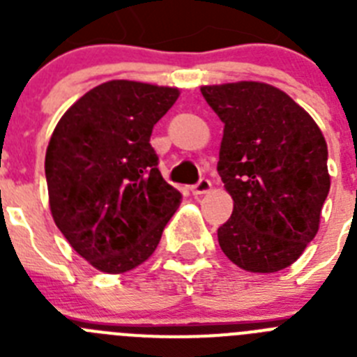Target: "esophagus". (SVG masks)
Returning a JSON list of instances; mask_svg holds the SVG:
<instances>
[{"mask_svg": "<svg viewBox=\"0 0 357 357\" xmlns=\"http://www.w3.org/2000/svg\"><path fill=\"white\" fill-rule=\"evenodd\" d=\"M209 189H211V181L209 178H206V176H202L200 181L191 188V191H193V195H204L207 193Z\"/></svg>", "mask_w": 357, "mask_h": 357, "instance_id": "esophagus-1", "label": "esophagus"}]
</instances>
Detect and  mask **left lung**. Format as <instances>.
Masks as SVG:
<instances>
[{
	"mask_svg": "<svg viewBox=\"0 0 357 357\" xmlns=\"http://www.w3.org/2000/svg\"><path fill=\"white\" fill-rule=\"evenodd\" d=\"M200 91L225 125L218 173L234 200L218 243L247 272L288 268L317 236L329 195L326 139L273 85L238 82Z\"/></svg>",
	"mask_w": 357,
	"mask_h": 357,
	"instance_id": "8db88e82",
	"label": "left lung"
}]
</instances>
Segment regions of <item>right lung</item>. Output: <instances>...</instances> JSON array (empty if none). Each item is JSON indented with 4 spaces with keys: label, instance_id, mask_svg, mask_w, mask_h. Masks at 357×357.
Listing matches in <instances>:
<instances>
[{
    "label": "right lung",
    "instance_id": "1",
    "mask_svg": "<svg viewBox=\"0 0 357 357\" xmlns=\"http://www.w3.org/2000/svg\"><path fill=\"white\" fill-rule=\"evenodd\" d=\"M178 89L130 80L98 85L61 118L46 150L53 220L78 254L123 273L153 254L182 195L150 144Z\"/></svg>",
    "mask_w": 357,
    "mask_h": 357
}]
</instances>
